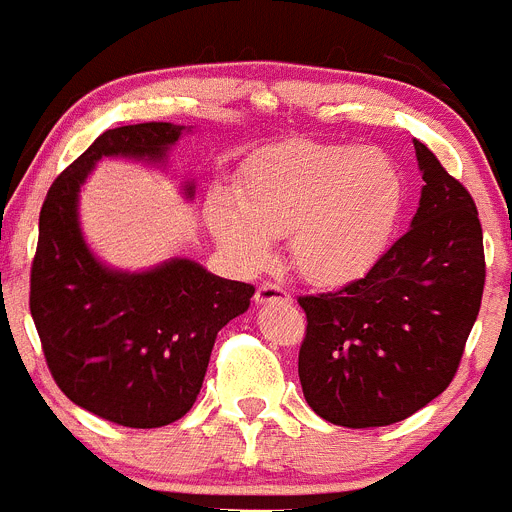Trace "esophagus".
Here are the masks:
<instances>
[{
	"label": "esophagus",
	"mask_w": 512,
	"mask_h": 512,
	"mask_svg": "<svg viewBox=\"0 0 512 512\" xmlns=\"http://www.w3.org/2000/svg\"><path fill=\"white\" fill-rule=\"evenodd\" d=\"M256 301H259V304H271V301H289V291H286L284 286L274 284V281H264V284H259V289H256Z\"/></svg>",
	"instance_id": "34e87169"
}]
</instances>
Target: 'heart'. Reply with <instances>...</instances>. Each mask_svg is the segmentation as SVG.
<instances>
[{
    "mask_svg": "<svg viewBox=\"0 0 512 512\" xmlns=\"http://www.w3.org/2000/svg\"><path fill=\"white\" fill-rule=\"evenodd\" d=\"M402 208V175L379 150L294 140L243 168L241 203L216 196L208 223L248 269L269 264L274 238L291 233V261L316 286L367 274Z\"/></svg>",
    "mask_w": 512,
    "mask_h": 512,
    "instance_id": "obj_1",
    "label": "heart"
}]
</instances>
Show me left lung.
<instances>
[{
    "instance_id": "8db88e82",
    "label": "left lung",
    "mask_w": 512,
    "mask_h": 512,
    "mask_svg": "<svg viewBox=\"0 0 512 512\" xmlns=\"http://www.w3.org/2000/svg\"><path fill=\"white\" fill-rule=\"evenodd\" d=\"M412 228L339 291L299 296V379L311 410L342 427L407 420L450 387L485 286L475 201L427 145Z\"/></svg>"
}]
</instances>
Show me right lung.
I'll return each mask as SVG.
<instances>
[{"instance_id":"add662e5","label":"right lung","mask_w":512,"mask_h":512,"mask_svg":"<svg viewBox=\"0 0 512 512\" xmlns=\"http://www.w3.org/2000/svg\"><path fill=\"white\" fill-rule=\"evenodd\" d=\"M183 125L105 130L47 191L29 276V311L57 387L123 427H163L196 402L218 332L248 309L253 286L173 259L143 274L105 269L77 221V193L105 155L160 163ZM193 196V183L186 186Z\"/></svg>"}]
</instances>
